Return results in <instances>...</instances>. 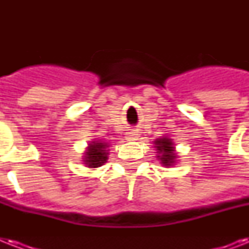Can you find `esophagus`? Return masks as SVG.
Returning a JSON list of instances; mask_svg holds the SVG:
<instances>
[{"instance_id": "1", "label": "esophagus", "mask_w": 249, "mask_h": 249, "mask_svg": "<svg viewBox=\"0 0 249 249\" xmlns=\"http://www.w3.org/2000/svg\"><path fill=\"white\" fill-rule=\"evenodd\" d=\"M138 132H128L126 133V140L128 141H136L138 138Z\"/></svg>"}]
</instances>
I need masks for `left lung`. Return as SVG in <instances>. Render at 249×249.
Here are the masks:
<instances>
[{
	"label": "left lung",
	"mask_w": 249,
	"mask_h": 249,
	"mask_svg": "<svg viewBox=\"0 0 249 249\" xmlns=\"http://www.w3.org/2000/svg\"><path fill=\"white\" fill-rule=\"evenodd\" d=\"M154 143L156 147V151H158V158L160 159L161 164L165 166H170L173 165L174 161H176V154H174V147H173V142L170 138H158L156 141H154Z\"/></svg>",
	"instance_id": "1"
}]
</instances>
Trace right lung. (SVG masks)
<instances>
[{"instance_id": "add662e5", "label": "right lung", "mask_w": 249, "mask_h": 249, "mask_svg": "<svg viewBox=\"0 0 249 249\" xmlns=\"http://www.w3.org/2000/svg\"><path fill=\"white\" fill-rule=\"evenodd\" d=\"M108 147V143L102 142V141H93L89 144V147L86 150L85 156H84V161H85L86 166L89 168H97L101 166L107 161V155H108V150L106 148Z\"/></svg>"}]
</instances>
